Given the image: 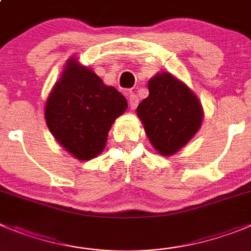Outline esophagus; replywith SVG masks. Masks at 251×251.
Returning a JSON list of instances; mask_svg holds the SVG:
<instances>
[{
    "instance_id": "1",
    "label": "esophagus",
    "mask_w": 251,
    "mask_h": 251,
    "mask_svg": "<svg viewBox=\"0 0 251 251\" xmlns=\"http://www.w3.org/2000/svg\"><path fill=\"white\" fill-rule=\"evenodd\" d=\"M128 105H130V107L132 110L136 109L137 105H139V98H137L136 94L130 93V95H128Z\"/></svg>"
}]
</instances>
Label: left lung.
I'll return each mask as SVG.
<instances>
[{"instance_id":"obj_1","label":"left lung","mask_w":251,"mask_h":251,"mask_svg":"<svg viewBox=\"0 0 251 251\" xmlns=\"http://www.w3.org/2000/svg\"><path fill=\"white\" fill-rule=\"evenodd\" d=\"M149 97L137 106V116L153 149L162 156L178 152L200 130L203 109L198 98L171 73L149 81Z\"/></svg>"}]
</instances>
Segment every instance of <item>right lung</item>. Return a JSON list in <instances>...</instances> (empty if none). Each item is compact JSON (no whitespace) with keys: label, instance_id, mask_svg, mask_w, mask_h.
I'll return each instance as SVG.
<instances>
[{"label":"right lung","instance_id":"right-lung-1","mask_svg":"<svg viewBox=\"0 0 251 251\" xmlns=\"http://www.w3.org/2000/svg\"><path fill=\"white\" fill-rule=\"evenodd\" d=\"M126 109L123 94L70 58L47 99L44 118L60 146L89 161L101 153L110 127Z\"/></svg>","mask_w":251,"mask_h":251}]
</instances>
